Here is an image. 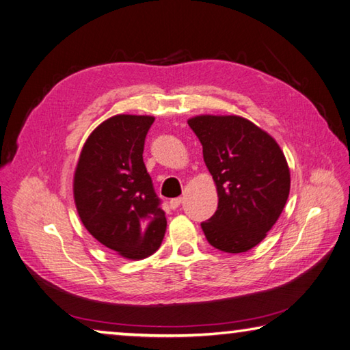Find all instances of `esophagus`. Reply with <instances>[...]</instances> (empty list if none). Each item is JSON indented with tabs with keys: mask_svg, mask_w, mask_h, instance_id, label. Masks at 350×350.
<instances>
[{
	"mask_svg": "<svg viewBox=\"0 0 350 350\" xmlns=\"http://www.w3.org/2000/svg\"><path fill=\"white\" fill-rule=\"evenodd\" d=\"M182 197H176V199H171L170 200V208L171 209H176V208H179L180 206V203H182Z\"/></svg>",
	"mask_w": 350,
	"mask_h": 350,
	"instance_id": "34e87169",
	"label": "esophagus"
}]
</instances>
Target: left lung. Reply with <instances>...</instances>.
Returning <instances> with one entry per match:
<instances>
[{
    "instance_id": "1",
    "label": "left lung",
    "mask_w": 350,
    "mask_h": 350,
    "mask_svg": "<svg viewBox=\"0 0 350 350\" xmlns=\"http://www.w3.org/2000/svg\"><path fill=\"white\" fill-rule=\"evenodd\" d=\"M217 187L219 205L200 226L209 245L246 252L266 237L286 205L291 174L283 151L268 133L240 116L188 120Z\"/></svg>"
}]
</instances>
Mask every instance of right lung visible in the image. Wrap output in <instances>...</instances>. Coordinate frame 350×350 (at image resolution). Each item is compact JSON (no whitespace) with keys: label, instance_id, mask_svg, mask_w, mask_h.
<instances>
[{"label":"right lung","instance_id":"right-lung-1","mask_svg":"<svg viewBox=\"0 0 350 350\" xmlns=\"http://www.w3.org/2000/svg\"><path fill=\"white\" fill-rule=\"evenodd\" d=\"M154 118L118 114L88 136L75 171V203L99 243L131 260L161 246L167 219L144 163Z\"/></svg>","mask_w":350,"mask_h":350}]
</instances>
